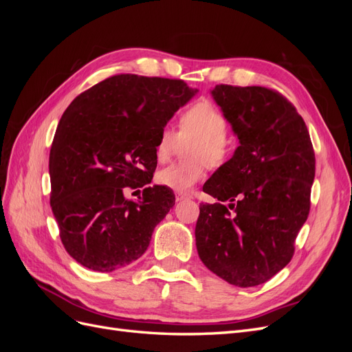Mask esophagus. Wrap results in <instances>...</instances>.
<instances>
[{
	"instance_id": "1",
	"label": "esophagus",
	"mask_w": 352,
	"mask_h": 352,
	"mask_svg": "<svg viewBox=\"0 0 352 352\" xmlns=\"http://www.w3.org/2000/svg\"><path fill=\"white\" fill-rule=\"evenodd\" d=\"M186 198H189L188 194H182V192H177V194H176V201H177V202H179V201H184V199H186Z\"/></svg>"
}]
</instances>
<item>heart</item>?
Here are the masks:
<instances>
[{
    "instance_id": "heart-1",
    "label": "heart",
    "mask_w": 352,
    "mask_h": 352,
    "mask_svg": "<svg viewBox=\"0 0 352 352\" xmlns=\"http://www.w3.org/2000/svg\"><path fill=\"white\" fill-rule=\"evenodd\" d=\"M226 131L228 119L211 101L199 100L190 104L179 117L177 135L170 127L158 133L155 144L158 162H166L176 153L179 140H192L184 151L188 160L158 170L155 175L158 185L175 192H188L204 179L207 166L225 164L232 153V140Z\"/></svg>"
}]
</instances>
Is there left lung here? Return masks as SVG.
<instances>
[{"label":"left lung","instance_id":"left-lung-1","mask_svg":"<svg viewBox=\"0 0 352 352\" xmlns=\"http://www.w3.org/2000/svg\"><path fill=\"white\" fill-rule=\"evenodd\" d=\"M216 104L239 146L202 190L195 226L201 261L239 287L272 279L291 261L310 212L316 157L307 126L282 94L263 87L216 85ZM228 201V206L222 204Z\"/></svg>","mask_w":352,"mask_h":352}]
</instances>
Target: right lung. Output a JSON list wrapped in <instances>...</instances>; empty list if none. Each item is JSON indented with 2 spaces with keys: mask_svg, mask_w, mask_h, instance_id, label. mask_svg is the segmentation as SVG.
<instances>
[{
  "mask_svg": "<svg viewBox=\"0 0 352 352\" xmlns=\"http://www.w3.org/2000/svg\"><path fill=\"white\" fill-rule=\"evenodd\" d=\"M197 92L180 79L116 74L61 116L50 151V202L63 245L83 267L113 272L146 251L175 206L172 189L146 186L157 138ZM126 187H143L142 201L126 200Z\"/></svg>",
  "mask_w": 352,
  "mask_h": 352,
  "instance_id": "obj_1",
  "label": "right lung"
}]
</instances>
